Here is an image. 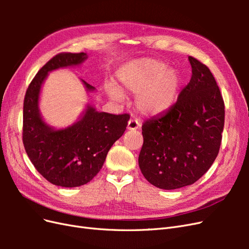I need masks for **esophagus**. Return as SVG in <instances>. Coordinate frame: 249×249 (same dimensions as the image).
<instances>
[{"instance_id": "1", "label": "esophagus", "mask_w": 249, "mask_h": 249, "mask_svg": "<svg viewBox=\"0 0 249 249\" xmlns=\"http://www.w3.org/2000/svg\"><path fill=\"white\" fill-rule=\"evenodd\" d=\"M139 126H140V123L137 119L131 118L129 120V123H127V130H137Z\"/></svg>"}]
</instances>
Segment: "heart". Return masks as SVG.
I'll return each instance as SVG.
<instances>
[{"mask_svg": "<svg viewBox=\"0 0 249 249\" xmlns=\"http://www.w3.org/2000/svg\"><path fill=\"white\" fill-rule=\"evenodd\" d=\"M119 81L132 93H137L136 106L144 114L155 115L169 109L180 87V77L176 70L167 69L155 59H139L118 71ZM110 95L118 100L122 92L111 88Z\"/></svg>", "mask_w": 249, "mask_h": 249, "instance_id": "b5f03b06", "label": "heart"}]
</instances>
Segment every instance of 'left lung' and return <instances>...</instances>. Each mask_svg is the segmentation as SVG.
I'll return each instance as SVG.
<instances>
[{
	"instance_id": "left-lung-1",
	"label": "left lung",
	"mask_w": 249,
	"mask_h": 249,
	"mask_svg": "<svg viewBox=\"0 0 249 249\" xmlns=\"http://www.w3.org/2000/svg\"><path fill=\"white\" fill-rule=\"evenodd\" d=\"M192 76L175 105L142 124L138 162L148 182L165 190L194 184L219 153L224 102L209 67L189 56Z\"/></svg>"
}]
</instances>
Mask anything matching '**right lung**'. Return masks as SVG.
I'll return each mask as SVG.
<instances>
[{
    "label": "right lung",
    "mask_w": 249,
    "mask_h": 249,
    "mask_svg": "<svg viewBox=\"0 0 249 249\" xmlns=\"http://www.w3.org/2000/svg\"><path fill=\"white\" fill-rule=\"evenodd\" d=\"M85 53H60L36 73L26 91L22 116V143L36 170L53 185L72 188L90 182L103 167L109 149L123 136L130 114L114 115L88 107L73 125L55 131L42 122L38 97L48 72L78 65ZM87 90H93L83 81Z\"/></svg>",
    "instance_id": "right-lung-1"
}]
</instances>
